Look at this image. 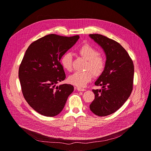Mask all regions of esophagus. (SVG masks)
Segmentation results:
<instances>
[{
	"instance_id": "obj_1",
	"label": "esophagus",
	"mask_w": 151,
	"mask_h": 151,
	"mask_svg": "<svg viewBox=\"0 0 151 151\" xmlns=\"http://www.w3.org/2000/svg\"><path fill=\"white\" fill-rule=\"evenodd\" d=\"M76 89H77V90H78V91H79V92H81V91H86V89L85 88L76 87Z\"/></svg>"
}]
</instances>
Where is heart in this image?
Instances as JSON below:
<instances>
[{
    "label": "heart",
    "mask_w": 151,
    "mask_h": 151,
    "mask_svg": "<svg viewBox=\"0 0 151 151\" xmlns=\"http://www.w3.org/2000/svg\"><path fill=\"white\" fill-rule=\"evenodd\" d=\"M78 53L87 61L84 72H76L68 78L70 84L83 87H84L92 78V74L95 76L102 73L105 67L106 63L104 58L98 55L97 50L91 45L84 44L80 47L78 50ZM61 64L63 68L67 71H71L72 67V56L70 53H66L61 57ZM90 70L91 73L88 70Z\"/></svg>",
    "instance_id": "obj_1"
}]
</instances>
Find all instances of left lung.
Here are the masks:
<instances>
[{"instance_id":"8db88e82","label":"left lung","mask_w":151,"mask_h":151,"mask_svg":"<svg viewBox=\"0 0 151 151\" xmlns=\"http://www.w3.org/2000/svg\"><path fill=\"white\" fill-rule=\"evenodd\" d=\"M106 55L104 69L95 82L101 89L92 90L95 99L90 109L105 116L115 112L127 101L133 88L134 66L126 50L117 42L99 34L89 35Z\"/></svg>"}]
</instances>
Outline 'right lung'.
I'll return each instance as SVG.
<instances>
[{"instance_id":"right-lung-1","label":"right lung","mask_w":151,"mask_h":151,"mask_svg":"<svg viewBox=\"0 0 151 151\" xmlns=\"http://www.w3.org/2000/svg\"><path fill=\"white\" fill-rule=\"evenodd\" d=\"M79 38L78 35L50 34L32 43L26 50L19 67V78L24 98L41 115H58L73 92L71 84L56 85L65 78L60 60Z\"/></svg>"}]
</instances>
